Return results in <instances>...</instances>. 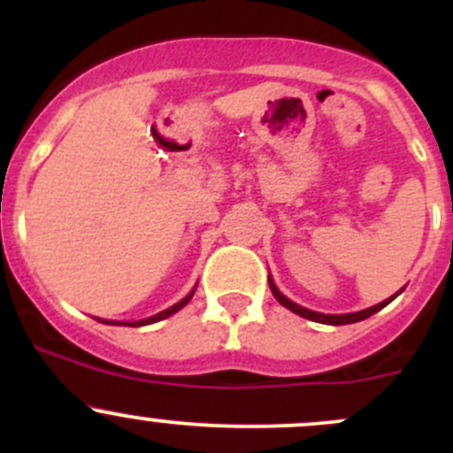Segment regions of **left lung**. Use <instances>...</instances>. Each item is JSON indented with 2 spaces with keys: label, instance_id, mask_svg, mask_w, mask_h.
Here are the masks:
<instances>
[{
  "label": "left lung",
  "instance_id": "left-lung-1",
  "mask_svg": "<svg viewBox=\"0 0 453 453\" xmlns=\"http://www.w3.org/2000/svg\"><path fill=\"white\" fill-rule=\"evenodd\" d=\"M269 289H272V294H273V298L278 300V303L282 304V307H287L289 309V311H294V313H298V315H303V318H307V319H313V322H319V324H333V326H340V324H353V322H362V319H366V318H370V315L372 313H377V311H381L383 307H386V304H390L392 300H395V296H392V298H388V300H383V303H379V304H374V307H368V309H364V311H357V313H342V315H324V313H318V311H311V309H304V307H300V304H296V303H291L289 298H287V296H282L280 291H278V287L273 285V280L272 278H269Z\"/></svg>",
  "mask_w": 453,
  "mask_h": 453
}]
</instances>
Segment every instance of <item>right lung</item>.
I'll return each mask as SVG.
<instances>
[{
	"label": "right lung",
	"instance_id": "1",
	"mask_svg": "<svg viewBox=\"0 0 453 453\" xmlns=\"http://www.w3.org/2000/svg\"><path fill=\"white\" fill-rule=\"evenodd\" d=\"M193 294H195V289L190 291V294L186 296L184 300H180V303H177V304H173L171 309H166V311H162V313H157V315H150V318H146V319H138V322H107V324H127V326H146V324L159 322V319L168 318V315H173V313L180 311V309H184L186 304L190 303V298H193ZM100 322H104V319H100Z\"/></svg>",
	"mask_w": 453,
	"mask_h": 453
}]
</instances>
